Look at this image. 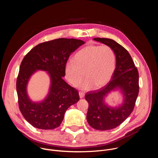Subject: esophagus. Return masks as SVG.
Returning <instances> with one entry per match:
<instances>
[{
	"label": "esophagus",
	"mask_w": 158,
	"mask_h": 158,
	"mask_svg": "<svg viewBox=\"0 0 158 158\" xmlns=\"http://www.w3.org/2000/svg\"><path fill=\"white\" fill-rule=\"evenodd\" d=\"M79 97L80 98H83L84 97V94L83 93H81V92H79Z\"/></svg>",
	"instance_id": "34e87169"
}]
</instances>
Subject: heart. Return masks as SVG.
<instances>
[{
    "mask_svg": "<svg viewBox=\"0 0 158 158\" xmlns=\"http://www.w3.org/2000/svg\"><path fill=\"white\" fill-rule=\"evenodd\" d=\"M116 54L110 46L89 45L79 51L74 60L65 65V76L74 87H77L84 79L80 89L88 91L107 84L115 71Z\"/></svg>",
    "mask_w": 158,
    "mask_h": 158,
    "instance_id": "b5f03b06",
    "label": "heart"
}]
</instances>
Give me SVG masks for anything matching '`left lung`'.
I'll return each mask as SVG.
<instances>
[{"label": "left lung", "mask_w": 158, "mask_h": 158, "mask_svg": "<svg viewBox=\"0 0 158 158\" xmlns=\"http://www.w3.org/2000/svg\"><path fill=\"white\" fill-rule=\"evenodd\" d=\"M114 50L116 65L111 80L102 88L85 96L89 107L87 121L93 128L99 131L112 129L123 123L131 114L139 93V73L127 51L114 40L94 38ZM119 88L123 94V104L116 108L107 106L105 97L112 90Z\"/></svg>", "instance_id": "obj_1"}]
</instances>
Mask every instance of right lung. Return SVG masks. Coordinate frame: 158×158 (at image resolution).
Instances as JSON below:
<instances>
[{"instance_id":"obj_1","label":"right lung","mask_w":158,"mask_h":158,"mask_svg":"<svg viewBox=\"0 0 158 158\" xmlns=\"http://www.w3.org/2000/svg\"><path fill=\"white\" fill-rule=\"evenodd\" d=\"M84 43L65 38L44 42L32 49L22 60L16 82L19 106L24 118L34 127L45 130L59 127L66 110L79 101L78 91L62 77L70 55ZM37 70L47 71L52 82L48 96L40 103L32 102L27 93L28 81Z\"/></svg>"}]
</instances>
